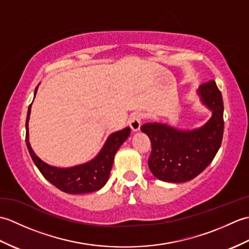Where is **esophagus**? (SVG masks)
I'll list each match as a JSON object with an SVG mask.
<instances>
[{
	"instance_id": "obj_1",
	"label": "esophagus",
	"mask_w": 249,
	"mask_h": 249,
	"mask_svg": "<svg viewBox=\"0 0 249 249\" xmlns=\"http://www.w3.org/2000/svg\"><path fill=\"white\" fill-rule=\"evenodd\" d=\"M143 119V114L141 112H136L129 118V126L133 131H138L141 126V121Z\"/></svg>"
}]
</instances>
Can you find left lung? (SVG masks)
<instances>
[{
  "label": "left lung",
  "mask_w": 249,
  "mask_h": 249,
  "mask_svg": "<svg viewBox=\"0 0 249 249\" xmlns=\"http://www.w3.org/2000/svg\"><path fill=\"white\" fill-rule=\"evenodd\" d=\"M198 94L212 110V118L202 127L178 130L160 123H146L141 130L149 136L152 152L149 168L163 182L183 183L202 172L214 160L224 135V102L214 80L201 84Z\"/></svg>",
  "instance_id": "left-lung-1"
}]
</instances>
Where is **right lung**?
I'll return each instance as SVG.
<instances>
[{"label": "right lung", "instance_id": "obj_1", "mask_svg": "<svg viewBox=\"0 0 249 249\" xmlns=\"http://www.w3.org/2000/svg\"><path fill=\"white\" fill-rule=\"evenodd\" d=\"M36 91L37 87L35 89V94ZM31 105L29 106L25 122V142L32 160L40 173L56 188L67 194H87L96 192L102 188L108 181L115 153L130 135V128L127 127L110 135L102 151L91 161L72 168L52 167L37 157L30 145L28 123L31 113Z\"/></svg>", "mask_w": 249, "mask_h": 249}]
</instances>
